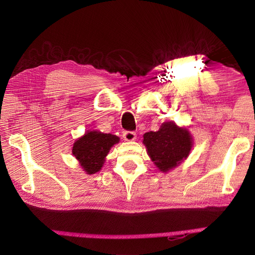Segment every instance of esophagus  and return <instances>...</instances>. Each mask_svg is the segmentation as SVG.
Returning <instances> with one entry per match:
<instances>
[{
  "instance_id": "esophagus-1",
  "label": "esophagus",
  "mask_w": 255,
  "mask_h": 255,
  "mask_svg": "<svg viewBox=\"0 0 255 255\" xmlns=\"http://www.w3.org/2000/svg\"><path fill=\"white\" fill-rule=\"evenodd\" d=\"M123 138L127 141H134L136 139V133L135 132H125L123 133Z\"/></svg>"
}]
</instances>
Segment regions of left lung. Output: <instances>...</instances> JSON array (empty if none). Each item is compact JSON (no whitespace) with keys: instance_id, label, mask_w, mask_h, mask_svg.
<instances>
[{"instance_id":"left-lung-1","label":"left lung","mask_w":255,"mask_h":255,"mask_svg":"<svg viewBox=\"0 0 255 255\" xmlns=\"http://www.w3.org/2000/svg\"><path fill=\"white\" fill-rule=\"evenodd\" d=\"M142 142L153 164L159 171L167 173L188 157L194 138L187 128L166 121L156 132L145 133Z\"/></svg>"}]
</instances>
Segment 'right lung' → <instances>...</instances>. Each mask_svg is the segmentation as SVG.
<instances>
[{"mask_svg":"<svg viewBox=\"0 0 255 255\" xmlns=\"http://www.w3.org/2000/svg\"><path fill=\"white\" fill-rule=\"evenodd\" d=\"M119 140L120 138L116 135L89 129L74 141L72 155L78 159L83 171L95 174L101 170L107 154Z\"/></svg>","mask_w":255,"mask_h":255,"instance_id":"add662e5","label":"right lung"}]
</instances>
